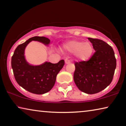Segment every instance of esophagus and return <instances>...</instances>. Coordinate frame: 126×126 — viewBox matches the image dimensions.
<instances>
[{"label": "esophagus", "instance_id": "34e87169", "mask_svg": "<svg viewBox=\"0 0 126 126\" xmlns=\"http://www.w3.org/2000/svg\"><path fill=\"white\" fill-rule=\"evenodd\" d=\"M64 62H65V64H70V60H68V59H65V61H64Z\"/></svg>", "mask_w": 126, "mask_h": 126}]
</instances>
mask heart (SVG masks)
Segmentation results:
<instances>
[{
  "instance_id": "obj_1",
  "label": "heart",
  "mask_w": 126,
  "mask_h": 126,
  "mask_svg": "<svg viewBox=\"0 0 126 126\" xmlns=\"http://www.w3.org/2000/svg\"><path fill=\"white\" fill-rule=\"evenodd\" d=\"M61 49L65 52L74 53L76 59L81 62L88 61L94 53L93 45L82 40H71L65 42L62 46Z\"/></svg>"
}]
</instances>
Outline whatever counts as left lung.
<instances>
[{
  "instance_id": "8db88e82",
  "label": "left lung",
  "mask_w": 126,
  "mask_h": 126,
  "mask_svg": "<svg viewBox=\"0 0 126 126\" xmlns=\"http://www.w3.org/2000/svg\"><path fill=\"white\" fill-rule=\"evenodd\" d=\"M95 52L89 61L75 63L74 80L83 93L94 94L109 86L112 80L116 61L112 48L102 40L88 38Z\"/></svg>"
}]
</instances>
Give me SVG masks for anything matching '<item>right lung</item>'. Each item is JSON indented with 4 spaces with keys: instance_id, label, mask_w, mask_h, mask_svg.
Instances as JSON below:
<instances>
[{
    "instance_id": "add662e5",
    "label": "right lung",
    "mask_w": 126,
    "mask_h": 126,
    "mask_svg": "<svg viewBox=\"0 0 126 126\" xmlns=\"http://www.w3.org/2000/svg\"><path fill=\"white\" fill-rule=\"evenodd\" d=\"M32 41H38L48 46L50 40L44 36H34L19 45L11 58V67L15 80L27 91L41 95L50 91L54 87L58 74L64 64V60L58 63L48 62L33 65L26 59L24 53L27 46Z\"/></svg>"
}]
</instances>
